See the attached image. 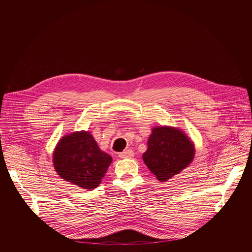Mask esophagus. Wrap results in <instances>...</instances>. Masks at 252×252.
Here are the masks:
<instances>
[{
	"instance_id": "obj_1",
	"label": "esophagus",
	"mask_w": 252,
	"mask_h": 252,
	"mask_svg": "<svg viewBox=\"0 0 252 252\" xmlns=\"http://www.w3.org/2000/svg\"><path fill=\"white\" fill-rule=\"evenodd\" d=\"M133 156H134V154L131 150H126L119 155V157L121 158H133Z\"/></svg>"
}]
</instances>
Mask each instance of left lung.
I'll return each mask as SVG.
<instances>
[{
    "mask_svg": "<svg viewBox=\"0 0 252 252\" xmlns=\"http://www.w3.org/2000/svg\"><path fill=\"white\" fill-rule=\"evenodd\" d=\"M193 142L176 127L156 126L148 139L142 159L159 182H166L188 167L194 158Z\"/></svg>",
    "mask_w": 252,
    "mask_h": 252,
    "instance_id": "8db88e82",
    "label": "left lung"
}]
</instances>
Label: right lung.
Here are the masks:
<instances>
[{"mask_svg":"<svg viewBox=\"0 0 252 252\" xmlns=\"http://www.w3.org/2000/svg\"><path fill=\"white\" fill-rule=\"evenodd\" d=\"M112 161L110 155L99 150L92 133L85 130L63 135L53 154L60 177L89 190L99 186Z\"/></svg>","mask_w":252,"mask_h":252,"instance_id":"add662e5","label":"right lung"}]
</instances>
